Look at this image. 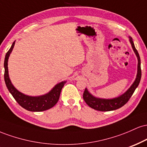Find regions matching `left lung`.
Returning <instances> with one entry per match:
<instances>
[{"label":"left lung","mask_w":147,"mask_h":147,"mask_svg":"<svg viewBox=\"0 0 147 147\" xmlns=\"http://www.w3.org/2000/svg\"><path fill=\"white\" fill-rule=\"evenodd\" d=\"M130 42H131L132 48L138 57V74L134 83L132 84V86L129 88V90L126 91L125 93H124L119 97H116V98L111 99L96 98V97H93L91 95L90 92L88 91L87 89L86 88L83 94V98L85 102L92 109L99 111H110L119 109V108H121L128 102V101L131 98V96L133 95L136 88L139 85L142 76L140 58V55L138 54V50H136V47H135L132 38H131V37H130Z\"/></svg>","instance_id":"obj_1"}]
</instances>
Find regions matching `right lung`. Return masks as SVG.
Segmentation results:
<instances>
[{
  "instance_id": "obj_1",
  "label": "right lung",
  "mask_w": 147,
  "mask_h": 147,
  "mask_svg": "<svg viewBox=\"0 0 147 147\" xmlns=\"http://www.w3.org/2000/svg\"><path fill=\"white\" fill-rule=\"evenodd\" d=\"M14 44L15 41H14L11 48L6 53L4 61V79L8 90L9 91V92L13 96L15 100L18 102V104L26 110L33 111V112H40V111H46L51 109L59 101L61 91L64 84H65V82H62L57 84L48 94H45V95L42 96H38V97H31V96L25 95L18 91L11 83V81L9 78V75H8L7 67L8 59H9L10 53L12 51Z\"/></svg>"
}]
</instances>
